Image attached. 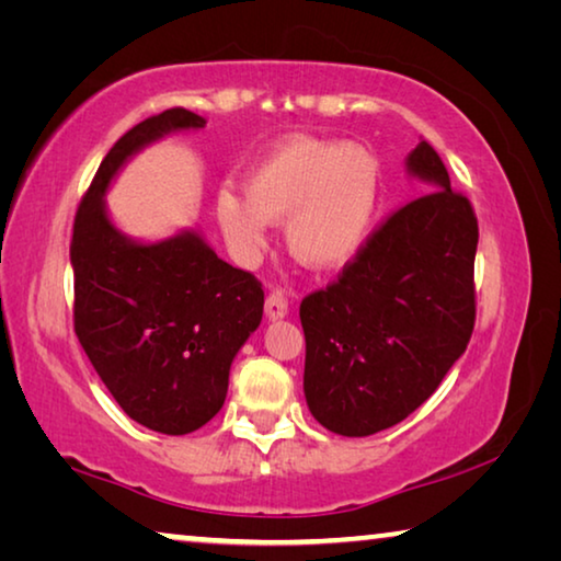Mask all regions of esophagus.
I'll list each match as a JSON object with an SVG mask.
<instances>
[{
  "label": "esophagus",
  "mask_w": 561,
  "mask_h": 561,
  "mask_svg": "<svg viewBox=\"0 0 561 561\" xmlns=\"http://www.w3.org/2000/svg\"><path fill=\"white\" fill-rule=\"evenodd\" d=\"M287 309H289V304H287V297H284V291L272 289L267 294V304H264V311H267V317L270 319H282V317H287Z\"/></svg>",
  "instance_id": "34e87169"
}]
</instances>
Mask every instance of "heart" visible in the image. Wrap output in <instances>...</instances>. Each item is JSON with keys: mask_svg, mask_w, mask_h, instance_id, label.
I'll use <instances>...</instances> for the list:
<instances>
[{"mask_svg": "<svg viewBox=\"0 0 561 561\" xmlns=\"http://www.w3.org/2000/svg\"><path fill=\"white\" fill-rule=\"evenodd\" d=\"M378 195L381 168L371 150L291 138L250 170L247 197L232 185L217 190L215 215L242 257L262 252L267 222H284L291 257L324 272L356 257L371 232Z\"/></svg>", "mask_w": 561, "mask_h": 561, "instance_id": "obj_1", "label": "heart"}]
</instances>
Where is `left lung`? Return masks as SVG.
I'll return each instance as SVG.
<instances>
[{
	"instance_id": "1",
	"label": "left lung",
	"mask_w": 561,
	"mask_h": 561,
	"mask_svg": "<svg viewBox=\"0 0 561 561\" xmlns=\"http://www.w3.org/2000/svg\"><path fill=\"white\" fill-rule=\"evenodd\" d=\"M405 165L428 193L388 215L299 307L307 405L346 438L391 428L428 401L474 329L478 217L428 140Z\"/></svg>"
}]
</instances>
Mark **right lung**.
Returning a JSON list of instances; mask_svg holds the SVG:
<instances>
[{
    "instance_id": "1",
    "label": "right lung",
    "mask_w": 561,
    "mask_h": 561,
    "mask_svg": "<svg viewBox=\"0 0 561 561\" xmlns=\"http://www.w3.org/2000/svg\"><path fill=\"white\" fill-rule=\"evenodd\" d=\"M203 126L197 113L168 108L121 136L81 197L71 237L76 336L126 415L165 435L193 433L220 411L232 358L262 321L264 289L195 232L128 240L103 193L136 150Z\"/></svg>"
}]
</instances>
